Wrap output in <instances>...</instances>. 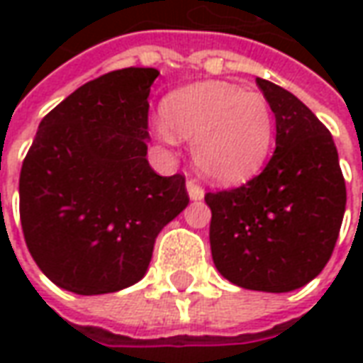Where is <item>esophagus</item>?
<instances>
[{
  "mask_svg": "<svg viewBox=\"0 0 363 363\" xmlns=\"http://www.w3.org/2000/svg\"><path fill=\"white\" fill-rule=\"evenodd\" d=\"M186 190H189L190 200H202L204 198V189L196 181L186 182Z\"/></svg>",
  "mask_w": 363,
  "mask_h": 363,
  "instance_id": "1",
  "label": "esophagus"
}]
</instances>
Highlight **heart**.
<instances>
[{
	"label": "heart",
	"instance_id": "obj_1",
	"mask_svg": "<svg viewBox=\"0 0 363 363\" xmlns=\"http://www.w3.org/2000/svg\"><path fill=\"white\" fill-rule=\"evenodd\" d=\"M153 128L165 142L192 140L194 165L206 179L235 184L264 163L272 145L274 112L260 91L200 82L167 96L163 118Z\"/></svg>",
	"mask_w": 363,
	"mask_h": 363
}]
</instances>
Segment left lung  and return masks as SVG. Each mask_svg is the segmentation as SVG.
I'll use <instances>...</instances> for the list:
<instances>
[{
    "instance_id": "obj_1",
    "label": "left lung",
    "mask_w": 363,
    "mask_h": 363,
    "mask_svg": "<svg viewBox=\"0 0 363 363\" xmlns=\"http://www.w3.org/2000/svg\"><path fill=\"white\" fill-rule=\"evenodd\" d=\"M276 116V150L239 189L208 192L210 247L239 288L284 294L327 267L346 208L338 151L325 124L296 95L257 77Z\"/></svg>"
}]
</instances>
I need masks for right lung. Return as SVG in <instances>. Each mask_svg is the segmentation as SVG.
Segmentation results:
<instances>
[{"label": "right lung", "mask_w": 363, "mask_h": 363, "mask_svg": "<svg viewBox=\"0 0 363 363\" xmlns=\"http://www.w3.org/2000/svg\"><path fill=\"white\" fill-rule=\"evenodd\" d=\"M157 75L124 67L82 85L44 116L23 161V235L62 289L99 296L142 280L155 237L189 204L184 177H159L145 159Z\"/></svg>", "instance_id": "obj_1"}]
</instances>
